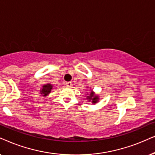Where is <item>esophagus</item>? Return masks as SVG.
I'll list each match as a JSON object with an SVG mask.
<instances>
[{"label":"esophagus","instance_id":"esophagus-1","mask_svg":"<svg viewBox=\"0 0 155 155\" xmlns=\"http://www.w3.org/2000/svg\"><path fill=\"white\" fill-rule=\"evenodd\" d=\"M65 85L67 86V87H69V88L72 87V84H71V82H67V83L65 84Z\"/></svg>","mask_w":155,"mask_h":155}]
</instances>
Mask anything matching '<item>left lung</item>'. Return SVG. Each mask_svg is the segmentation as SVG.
I'll return each mask as SVG.
<instances>
[{
  "instance_id": "left-lung-1",
  "label": "left lung",
  "mask_w": 155,
  "mask_h": 155,
  "mask_svg": "<svg viewBox=\"0 0 155 155\" xmlns=\"http://www.w3.org/2000/svg\"><path fill=\"white\" fill-rule=\"evenodd\" d=\"M88 88V87H87ZM90 91L86 94V99L88 102H91L93 104H96L99 101V96L95 94V92L90 88Z\"/></svg>"
}]
</instances>
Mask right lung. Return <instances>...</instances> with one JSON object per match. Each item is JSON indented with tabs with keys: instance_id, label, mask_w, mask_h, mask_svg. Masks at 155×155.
Here are the masks:
<instances>
[{
	"instance_id": "add662e5",
	"label": "right lung",
	"mask_w": 155,
	"mask_h": 155,
	"mask_svg": "<svg viewBox=\"0 0 155 155\" xmlns=\"http://www.w3.org/2000/svg\"><path fill=\"white\" fill-rule=\"evenodd\" d=\"M52 88L53 86L51 84H46L45 85H43L40 91L41 95L44 97L47 96L51 93Z\"/></svg>"
}]
</instances>
